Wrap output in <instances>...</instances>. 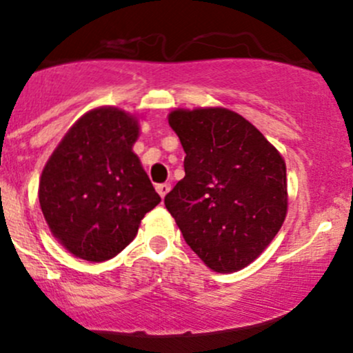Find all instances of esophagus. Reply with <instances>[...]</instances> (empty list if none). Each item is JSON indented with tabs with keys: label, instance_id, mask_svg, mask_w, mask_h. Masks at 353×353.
<instances>
[{
	"label": "esophagus",
	"instance_id": "34e87169",
	"mask_svg": "<svg viewBox=\"0 0 353 353\" xmlns=\"http://www.w3.org/2000/svg\"><path fill=\"white\" fill-rule=\"evenodd\" d=\"M155 189H157V192H159V196H161L162 199L165 198V194L167 192L170 191V184H167V183H164V184H157V186H155Z\"/></svg>",
	"mask_w": 353,
	"mask_h": 353
}]
</instances>
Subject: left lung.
<instances>
[{"label": "left lung", "instance_id": "left-lung-1", "mask_svg": "<svg viewBox=\"0 0 353 353\" xmlns=\"http://www.w3.org/2000/svg\"><path fill=\"white\" fill-rule=\"evenodd\" d=\"M186 157V176L165 196L184 240L206 267L236 272L274 240L288 214L285 162L276 147L232 110L169 113Z\"/></svg>", "mask_w": 353, "mask_h": 353}]
</instances>
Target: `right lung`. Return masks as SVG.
Segmentation results:
<instances>
[{"label": "right lung", "mask_w": 353, "mask_h": 353, "mask_svg": "<svg viewBox=\"0 0 353 353\" xmlns=\"http://www.w3.org/2000/svg\"><path fill=\"white\" fill-rule=\"evenodd\" d=\"M139 135L135 114L99 106L68 130L43 167V218L57 242L83 261L120 254L145 213L161 203L133 152Z\"/></svg>", "instance_id": "obj_1"}]
</instances>
